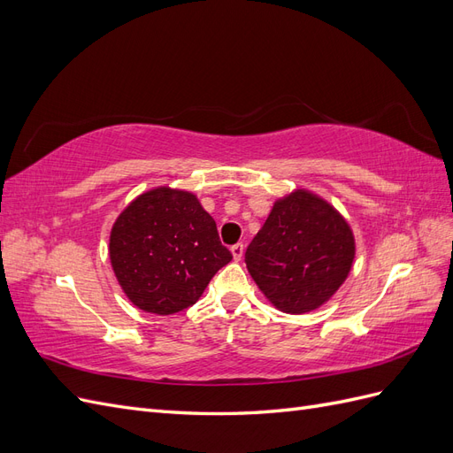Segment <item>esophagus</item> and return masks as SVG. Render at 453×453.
<instances>
[{
  "mask_svg": "<svg viewBox=\"0 0 453 453\" xmlns=\"http://www.w3.org/2000/svg\"><path fill=\"white\" fill-rule=\"evenodd\" d=\"M230 251H232V257H234V260H240L243 257V243H234L230 248Z\"/></svg>",
  "mask_w": 453,
  "mask_h": 453,
  "instance_id": "34e87169",
  "label": "esophagus"
}]
</instances>
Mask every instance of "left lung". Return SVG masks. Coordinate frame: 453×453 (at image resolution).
<instances>
[{"instance_id":"1","label":"left lung","mask_w":453,"mask_h":453,"mask_svg":"<svg viewBox=\"0 0 453 453\" xmlns=\"http://www.w3.org/2000/svg\"><path fill=\"white\" fill-rule=\"evenodd\" d=\"M355 258L348 221L304 188L276 200L245 251L258 289L285 313L323 306L346 281Z\"/></svg>"}]
</instances>
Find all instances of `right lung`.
Here are the masks:
<instances>
[{"mask_svg": "<svg viewBox=\"0 0 453 453\" xmlns=\"http://www.w3.org/2000/svg\"><path fill=\"white\" fill-rule=\"evenodd\" d=\"M109 258L134 306L172 315L196 303L232 253L193 193L158 187L140 195L117 217Z\"/></svg>", "mask_w": 453, "mask_h": 453, "instance_id": "1", "label": "right lung"}]
</instances>
